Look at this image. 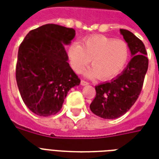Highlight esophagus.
Masks as SVG:
<instances>
[{"instance_id":"esophagus-1","label":"esophagus","mask_w":159,"mask_h":159,"mask_svg":"<svg viewBox=\"0 0 159 159\" xmlns=\"http://www.w3.org/2000/svg\"><path fill=\"white\" fill-rule=\"evenodd\" d=\"M89 83L87 82V81H84V80H81V85H83V86H85V85H88Z\"/></svg>"}]
</instances>
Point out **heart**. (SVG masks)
<instances>
[{"instance_id": "b5f03b06", "label": "heart", "mask_w": 159, "mask_h": 159, "mask_svg": "<svg viewBox=\"0 0 159 159\" xmlns=\"http://www.w3.org/2000/svg\"><path fill=\"white\" fill-rule=\"evenodd\" d=\"M70 65L76 72H81L92 59L93 66L85 73L89 77L98 76L107 81L117 76L126 65L129 47L123 40L103 35H95L80 42H72L68 48Z\"/></svg>"}]
</instances>
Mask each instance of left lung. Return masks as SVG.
<instances>
[{
    "instance_id": "left-lung-1",
    "label": "left lung",
    "mask_w": 159,
    "mask_h": 159,
    "mask_svg": "<svg viewBox=\"0 0 159 159\" xmlns=\"http://www.w3.org/2000/svg\"><path fill=\"white\" fill-rule=\"evenodd\" d=\"M120 32L133 58L121 75L109 83L95 86L96 95L90 104L92 112L106 119L123 116L135 103L148 68L147 52L142 41L129 30L121 29Z\"/></svg>"
}]
</instances>
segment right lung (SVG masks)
<instances>
[{
    "label": "right lung",
    "instance_id": "add662e5",
    "mask_svg": "<svg viewBox=\"0 0 159 159\" xmlns=\"http://www.w3.org/2000/svg\"><path fill=\"white\" fill-rule=\"evenodd\" d=\"M75 35L72 28L48 24L30 30L19 46L16 81L23 101L38 116L57 113L68 91L80 84L64 45Z\"/></svg>",
    "mask_w": 159,
    "mask_h": 159
}]
</instances>
